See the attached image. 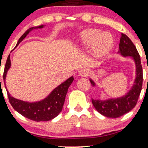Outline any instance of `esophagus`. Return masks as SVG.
Here are the masks:
<instances>
[{
  "mask_svg": "<svg viewBox=\"0 0 148 148\" xmlns=\"http://www.w3.org/2000/svg\"><path fill=\"white\" fill-rule=\"evenodd\" d=\"M90 74V71L88 69H82V70L79 71V76L80 77H87Z\"/></svg>",
  "mask_w": 148,
  "mask_h": 148,
  "instance_id": "34e87169",
  "label": "esophagus"
}]
</instances>
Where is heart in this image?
Instances as JSON below:
<instances>
[{
	"instance_id": "b5f03b06",
	"label": "heart",
	"mask_w": 148,
	"mask_h": 148,
	"mask_svg": "<svg viewBox=\"0 0 148 148\" xmlns=\"http://www.w3.org/2000/svg\"><path fill=\"white\" fill-rule=\"evenodd\" d=\"M82 42L88 46L94 45V54L97 57L107 53L113 45L112 36L96 29H89L82 32L80 35Z\"/></svg>"
}]
</instances>
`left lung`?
<instances>
[{
  "label": "left lung",
  "mask_w": 148,
  "mask_h": 148,
  "mask_svg": "<svg viewBox=\"0 0 148 148\" xmlns=\"http://www.w3.org/2000/svg\"><path fill=\"white\" fill-rule=\"evenodd\" d=\"M119 51L123 57L130 56L136 65V78L131 90L124 96L116 99L100 100L92 99V103L97 110L102 115L111 118H117L126 114L135 107L141 93L143 84V69L141 58L136 47L125 34H121L119 44ZM90 82L93 86L95 84L92 79Z\"/></svg>",
  "instance_id": "left-lung-1"
}]
</instances>
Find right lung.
<instances>
[{"label":"right lung","mask_w":148,"mask_h":148,"mask_svg":"<svg viewBox=\"0 0 148 148\" xmlns=\"http://www.w3.org/2000/svg\"><path fill=\"white\" fill-rule=\"evenodd\" d=\"M44 27H45L44 25H40V26L32 27L27 29L18 40L16 47L23 40L24 38L28 35L30 32L36 29H42ZM10 55H9L5 64L4 73H3V80L5 82V88H7L5 85V78H6L7 71L10 69ZM73 77L71 76L65 82L56 87L46 98L36 102H27L16 99L11 96L10 92L7 90L9 101L14 110L25 117L35 121H49L57 116L62 110L68 88L73 82Z\"/></svg>","instance_id":"right-lung-1"}]
</instances>
